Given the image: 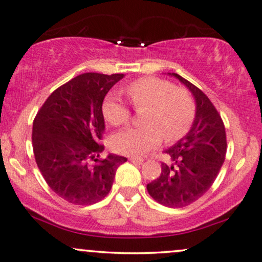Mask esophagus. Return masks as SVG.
Segmentation results:
<instances>
[{"label":"esophagus","mask_w":262,"mask_h":262,"mask_svg":"<svg viewBox=\"0 0 262 262\" xmlns=\"http://www.w3.org/2000/svg\"><path fill=\"white\" fill-rule=\"evenodd\" d=\"M129 161H130L132 163H135V164H141L142 163V158H140V157H130V158H129Z\"/></svg>","instance_id":"esophagus-1"}]
</instances>
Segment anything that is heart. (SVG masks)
<instances>
[{
  "mask_svg": "<svg viewBox=\"0 0 262 262\" xmlns=\"http://www.w3.org/2000/svg\"><path fill=\"white\" fill-rule=\"evenodd\" d=\"M128 97L137 108L147 107L144 127L125 128L111 139L116 152L141 156L160 145L162 138L174 142L184 138L196 117V101L187 89L158 77H142L127 87ZM102 115L112 125L128 123L130 110L115 97L105 99Z\"/></svg>",
  "mask_w": 262,
  "mask_h": 262,
  "instance_id": "b5f03b06",
  "label": "heart"
}]
</instances>
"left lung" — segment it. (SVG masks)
I'll return each instance as SVG.
<instances>
[{"label": "left lung", "mask_w": 262, "mask_h": 262, "mask_svg": "<svg viewBox=\"0 0 262 262\" xmlns=\"http://www.w3.org/2000/svg\"><path fill=\"white\" fill-rule=\"evenodd\" d=\"M190 89L196 100V117L190 132L164 152L170 164L162 163L161 175L147 192L156 202L169 208H183L196 202L211 187L227 150L221 116L209 98L178 74H169Z\"/></svg>", "instance_id": "1"}]
</instances>
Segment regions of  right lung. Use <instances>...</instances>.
<instances>
[{
	"mask_svg": "<svg viewBox=\"0 0 262 262\" xmlns=\"http://www.w3.org/2000/svg\"><path fill=\"white\" fill-rule=\"evenodd\" d=\"M123 74L87 72L49 95L32 125L36 163L46 183L69 203L88 205L107 196L127 158L104 151L102 101Z\"/></svg>",
	"mask_w": 262,
	"mask_h": 262,
	"instance_id": "1",
	"label": "right lung"
}]
</instances>
